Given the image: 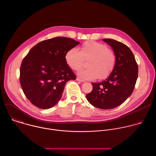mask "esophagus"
I'll return each instance as SVG.
<instances>
[{"label":"esophagus","mask_w":156,"mask_h":156,"mask_svg":"<svg viewBox=\"0 0 156 156\" xmlns=\"http://www.w3.org/2000/svg\"><path fill=\"white\" fill-rule=\"evenodd\" d=\"M76 80L78 81H80V82H84V80H82V79L78 78V77L76 78Z\"/></svg>","instance_id":"obj_1"}]
</instances>
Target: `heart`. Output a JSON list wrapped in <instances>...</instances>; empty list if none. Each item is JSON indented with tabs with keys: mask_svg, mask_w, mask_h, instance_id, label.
Returning <instances> with one entry per match:
<instances>
[{
	"mask_svg": "<svg viewBox=\"0 0 156 156\" xmlns=\"http://www.w3.org/2000/svg\"><path fill=\"white\" fill-rule=\"evenodd\" d=\"M65 60L70 69H80L87 60V67L78 72V75L85 80H93L99 76L102 79L112 72L115 63V56L105 44L94 41L84 42L80 51L72 48L66 52Z\"/></svg>",
	"mask_w": 156,
	"mask_h": 156,
	"instance_id": "b5f03b06",
	"label": "heart"
}]
</instances>
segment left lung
Masks as SVG:
<instances>
[{"instance_id":"obj_1","label":"left lung","mask_w":156,"mask_h":156,"mask_svg":"<svg viewBox=\"0 0 156 156\" xmlns=\"http://www.w3.org/2000/svg\"><path fill=\"white\" fill-rule=\"evenodd\" d=\"M102 40L115 53L114 68L105 80L92 83L93 90L86 96L93 106L106 110L121 105L131 96L138 78V66L134 55L125 44L112 39Z\"/></svg>"}]
</instances>
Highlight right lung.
Wrapping results in <instances>:
<instances>
[{"label": "right lung", "mask_w": 156, "mask_h": 156, "mask_svg": "<svg viewBox=\"0 0 156 156\" xmlns=\"http://www.w3.org/2000/svg\"><path fill=\"white\" fill-rule=\"evenodd\" d=\"M79 44L71 38L56 37L42 41L31 49L21 62L20 82L31 104L48 109L60 99L66 83L76 78L65 55Z\"/></svg>", "instance_id": "add662e5"}]
</instances>
